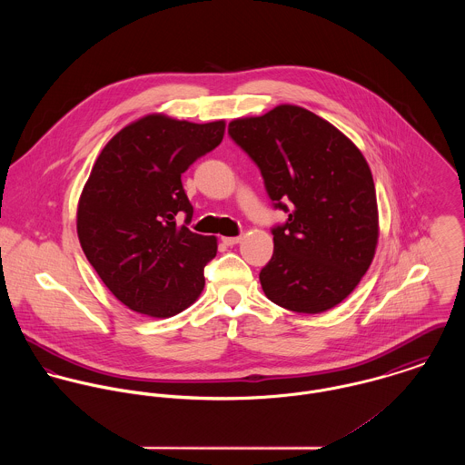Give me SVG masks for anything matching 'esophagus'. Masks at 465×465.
<instances>
[{"instance_id": "obj_1", "label": "esophagus", "mask_w": 465, "mask_h": 465, "mask_svg": "<svg viewBox=\"0 0 465 465\" xmlns=\"http://www.w3.org/2000/svg\"><path fill=\"white\" fill-rule=\"evenodd\" d=\"M222 242L227 245V247H232V245H238L242 242V236H223Z\"/></svg>"}]
</instances>
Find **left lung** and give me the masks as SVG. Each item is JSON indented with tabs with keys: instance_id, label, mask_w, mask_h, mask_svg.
<instances>
[{
	"instance_id": "left-lung-1",
	"label": "left lung",
	"mask_w": 465,
	"mask_h": 465,
	"mask_svg": "<svg viewBox=\"0 0 465 465\" xmlns=\"http://www.w3.org/2000/svg\"><path fill=\"white\" fill-rule=\"evenodd\" d=\"M231 137L254 159L275 207L273 256L260 273L266 297L297 313H322L352 293L374 260L380 214L360 148L312 111L281 104L236 118Z\"/></svg>"
}]
</instances>
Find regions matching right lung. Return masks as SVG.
Returning <instances> with one entry per match:
<instances>
[{
    "mask_svg": "<svg viewBox=\"0 0 465 465\" xmlns=\"http://www.w3.org/2000/svg\"><path fill=\"white\" fill-rule=\"evenodd\" d=\"M225 122L192 124L161 113L124 127L96 157L76 207L87 262L135 313L173 317L202 293L216 238L177 225L193 216L181 175L216 148Z\"/></svg>",
    "mask_w": 465,
    "mask_h": 465,
    "instance_id": "1",
    "label": "right lung"
}]
</instances>
